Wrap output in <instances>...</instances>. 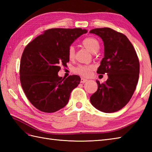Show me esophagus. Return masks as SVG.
I'll return each instance as SVG.
<instances>
[{
    "instance_id": "obj_1",
    "label": "esophagus",
    "mask_w": 152,
    "mask_h": 152,
    "mask_svg": "<svg viewBox=\"0 0 152 152\" xmlns=\"http://www.w3.org/2000/svg\"><path fill=\"white\" fill-rule=\"evenodd\" d=\"M88 79L82 78H81V80H80V82L82 83H86V82H88Z\"/></svg>"
}]
</instances>
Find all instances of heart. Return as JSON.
<instances>
[{"label":"heart","instance_id":"obj_1","mask_svg":"<svg viewBox=\"0 0 152 152\" xmlns=\"http://www.w3.org/2000/svg\"><path fill=\"white\" fill-rule=\"evenodd\" d=\"M82 45L86 49L88 50L92 53L97 52L100 48L99 42L97 39L93 37H87L82 41ZM75 56V50L74 47L71 46L69 48L68 51V56L69 59L72 60ZM93 70L92 65H79L77 66L74 70L77 74H79L83 76H89L91 75Z\"/></svg>","mask_w":152,"mask_h":152}]
</instances>
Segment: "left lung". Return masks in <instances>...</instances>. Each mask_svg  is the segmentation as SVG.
Masks as SVG:
<instances>
[{
	"mask_svg": "<svg viewBox=\"0 0 152 152\" xmlns=\"http://www.w3.org/2000/svg\"><path fill=\"white\" fill-rule=\"evenodd\" d=\"M101 37L104 43V57L96 72L107 73L108 78L98 84L90 97L91 104L105 113L117 112L130 101L139 78L140 64L136 51L125 34L110 28H97L89 31Z\"/></svg>",
	"mask_w": 152,
	"mask_h": 152,
	"instance_id": "left-lung-1",
	"label": "left lung"
}]
</instances>
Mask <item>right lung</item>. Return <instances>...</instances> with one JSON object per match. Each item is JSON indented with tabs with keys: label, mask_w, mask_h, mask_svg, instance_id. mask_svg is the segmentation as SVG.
<instances>
[{
	"label": "right lung",
	"mask_w": 152,
	"mask_h": 152,
	"mask_svg": "<svg viewBox=\"0 0 152 152\" xmlns=\"http://www.w3.org/2000/svg\"><path fill=\"white\" fill-rule=\"evenodd\" d=\"M88 31L81 28H50L25 47L20 63V82L25 95L39 110L52 113L64 107L80 77L58 76L61 65L69 61L68 51Z\"/></svg>",
	"instance_id": "add662e5"
}]
</instances>
